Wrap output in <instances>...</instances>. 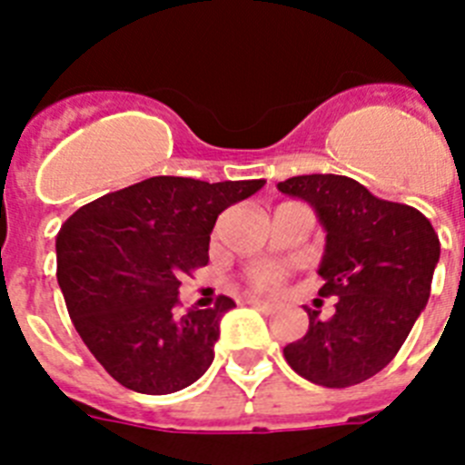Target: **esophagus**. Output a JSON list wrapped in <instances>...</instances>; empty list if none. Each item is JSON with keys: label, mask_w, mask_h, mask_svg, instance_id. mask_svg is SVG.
Wrapping results in <instances>:
<instances>
[{"label": "esophagus", "mask_w": 465, "mask_h": 465, "mask_svg": "<svg viewBox=\"0 0 465 465\" xmlns=\"http://www.w3.org/2000/svg\"><path fill=\"white\" fill-rule=\"evenodd\" d=\"M246 302H249V305H253V307H258V310L268 312V314H272V312H277V310H279V305H277V302H272V300L249 298V300H246Z\"/></svg>", "instance_id": "esophagus-1"}]
</instances>
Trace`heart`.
Segmentation results:
<instances>
[{
	"mask_svg": "<svg viewBox=\"0 0 465 465\" xmlns=\"http://www.w3.org/2000/svg\"><path fill=\"white\" fill-rule=\"evenodd\" d=\"M283 279V268L279 265H262L252 274V283L256 289H274Z\"/></svg>",
	"mask_w": 465,
	"mask_h": 465,
	"instance_id": "heart-1",
	"label": "heart"
}]
</instances>
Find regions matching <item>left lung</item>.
I'll return each instance as SVG.
<instances>
[{
  "instance_id": "obj_1",
  "label": "left lung",
  "mask_w": 465,
  "mask_h": 465,
  "mask_svg": "<svg viewBox=\"0 0 465 465\" xmlns=\"http://www.w3.org/2000/svg\"><path fill=\"white\" fill-rule=\"evenodd\" d=\"M314 209L326 232L322 298H338L323 322L307 310L305 338L283 347L300 377L344 389L391 363L429 302L440 240L424 213L372 195L340 174H302L277 183Z\"/></svg>"
}]
</instances>
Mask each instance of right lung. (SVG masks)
<instances>
[{
    "instance_id": "1",
    "label": "right lung",
    "mask_w": 465,
    "mask_h": 465,
    "mask_svg": "<svg viewBox=\"0 0 465 465\" xmlns=\"http://www.w3.org/2000/svg\"><path fill=\"white\" fill-rule=\"evenodd\" d=\"M265 186L151 176L74 212L57 232V283L74 328L118 384L149 396L182 391L207 372L221 316L176 314L179 277L209 262L219 213Z\"/></svg>"
}]
</instances>
